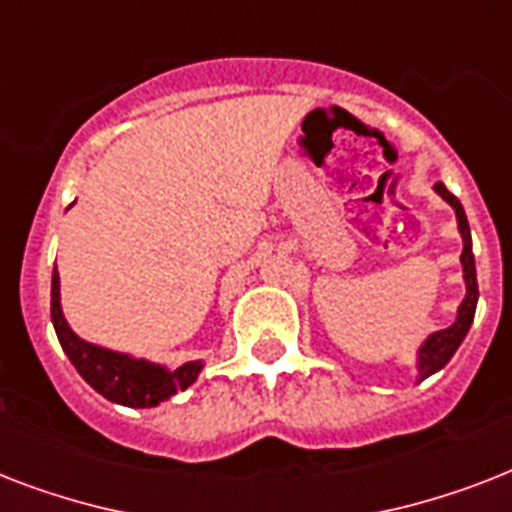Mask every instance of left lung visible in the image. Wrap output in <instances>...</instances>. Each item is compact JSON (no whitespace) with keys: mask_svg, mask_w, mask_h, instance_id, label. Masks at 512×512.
Returning a JSON list of instances; mask_svg holds the SVG:
<instances>
[{"mask_svg":"<svg viewBox=\"0 0 512 512\" xmlns=\"http://www.w3.org/2000/svg\"><path fill=\"white\" fill-rule=\"evenodd\" d=\"M436 191L444 196L449 204L457 212V225H460L462 236V276H465V287H468V295L462 300L460 311H457V321L452 327L441 329V332H433V335L425 340V345L420 348V356H417V369H420V380L430 377L438 369H444L449 364V358L457 353L460 342L468 335L470 324H473V316H476V303H478V281H476V260H473V249H470V225L468 217H465V209H462L460 199L454 196L444 183H436Z\"/></svg>","mask_w":512,"mask_h":512,"instance_id":"obj_1","label":"left lung"}]
</instances>
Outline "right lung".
<instances>
[{"label": "right lung", "mask_w": 512, "mask_h": 512, "mask_svg": "<svg viewBox=\"0 0 512 512\" xmlns=\"http://www.w3.org/2000/svg\"><path fill=\"white\" fill-rule=\"evenodd\" d=\"M52 327L58 335L60 345L66 350L68 361L76 366V372L82 374L84 382H90L100 396L114 401V404L135 406L146 409L156 406L159 401H167L175 396L177 390H185L201 372V361H188L177 369H164L159 364L143 361V358L124 356L116 350L98 348L92 342H84L76 337L71 327L63 319L60 311V276L58 265L52 271Z\"/></svg>", "instance_id": "right-lung-1"}]
</instances>
